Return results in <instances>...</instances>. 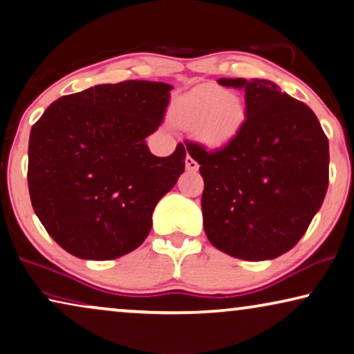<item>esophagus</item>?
<instances>
[{
	"label": "esophagus",
	"mask_w": 354,
	"mask_h": 354,
	"mask_svg": "<svg viewBox=\"0 0 354 354\" xmlns=\"http://www.w3.org/2000/svg\"><path fill=\"white\" fill-rule=\"evenodd\" d=\"M186 168L189 171H197L198 170V163L194 160L191 156L186 157Z\"/></svg>",
	"instance_id": "obj_1"
}]
</instances>
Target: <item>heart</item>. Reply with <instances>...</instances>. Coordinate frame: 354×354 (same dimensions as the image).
<instances>
[{
    "label": "heart",
    "instance_id": "obj_1",
    "mask_svg": "<svg viewBox=\"0 0 354 354\" xmlns=\"http://www.w3.org/2000/svg\"><path fill=\"white\" fill-rule=\"evenodd\" d=\"M179 117L212 147L225 146L236 136L243 122V107L237 97L218 86H201L179 104Z\"/></svg>",
    "mask_w": 354,
    "mask_h": 354
}]
</instances>
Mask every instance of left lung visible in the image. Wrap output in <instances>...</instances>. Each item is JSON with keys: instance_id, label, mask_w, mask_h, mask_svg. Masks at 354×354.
Segmentation results:
<instances>
[{"instance_id": "left-lung-1", "label": "left lung", "mask_w": 354, "mask_h": 354, "mask_svg": "<svg viewBox=\"0 0 354 354\" xmlns=\"http://www.w3.org/2000/svg\"><path fill=\"white\" fill-rule=\"evenodd\" d=\"M218 83L245 93V120L220 149L187 146L203 178V227L227 255L272 260L297 245L324 202L328 139L315 112L270 80Z\"/></svg>"}]
</instances>
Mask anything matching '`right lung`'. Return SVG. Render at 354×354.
<instances>
[{
  "label": "right lung",
  "mask_w": 354,
  "mask_h": 354,
  "mask_svg": "<svg viewBox=\"0 0 354 354\" xmlns=\"http://www.w3.org/2000/svg\"><path fill=\"white\" fill-rule=\"evenodd\" d=\"M171 84L127 80L59 97L32 127L28 192L64 250L113 260L144 242L157 202L186 165L178 144L156 157L146 138L162 125Z\"/></svg>",
  "instance_id": "right-lung-1"
}]
</instances>
